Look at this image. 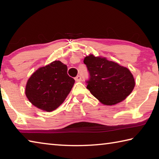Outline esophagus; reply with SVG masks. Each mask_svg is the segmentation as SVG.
Instances as JSON below:
<instances>
[{"label":"esophagus","mask_w":159,"mask_h":159,"mask_svg":"<svg viewBox=\"0 0 159 159\" xmlns=\"http://www.w3.org/2000/svg\"><path fill=\"white\" fill-rule=\"evenodd\" d=\"M75 80H76V81H80V80H81V76L79 75V76L75 77Z\"/></svg>","instance_id":"34e87169"}]
</instances>
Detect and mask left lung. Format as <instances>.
<instances>
[{
    "instance_id": "1",
    "label": "left lung",
    "mask_w": 159,
    "mask_h": 159,
    "mask_svg": "<svg viewBox=\"0 0 159 159\" xmlns=\"http://www.w3.org/2000/svg\"><path fill=\"white\" fill-rule=\"evenodd\" d=\"M83 62L90 74L87 88L104 105L119 103L134 89V77L126 67L93 55L85 57Z\"/></svg>"
}]
</instances>
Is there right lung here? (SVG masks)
<instances>
[{
  "instance_id": "right-lung-1",
  "label": "right lung",
  "mask_w": 159,
  "mask_h": 159,
  "mask_svg": "<svg viewBox=\"0 0 159 159\" xmlns=\"http://www.w3.org/2000/svg\"><path fill=\"white\" fill-rule=\"evenodd\" d=\"M74 83L67 74L66 64L54 61L31 75L26 83L25 94L33 105L50 112L63 103Z\"/></svg>"
}]
</instances>
